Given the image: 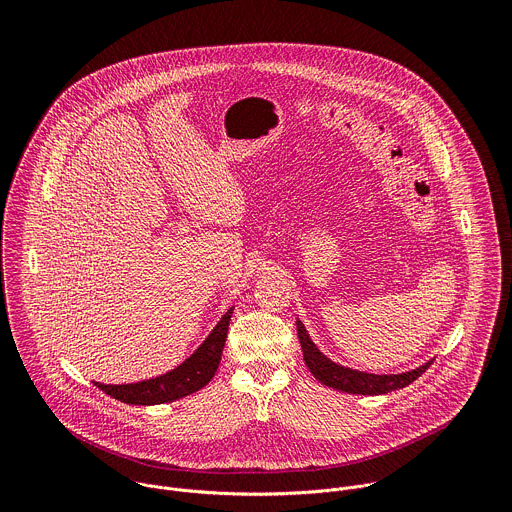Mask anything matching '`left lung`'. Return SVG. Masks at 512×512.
Here are the masks:
<instances>
[{"instance_id":"obj_1","label":"left lung","mask_w":512,"mask_h":512,"mask_svg":"<svg viewBox=\"0 0 512 512\" xmlns=\"http://www.w3.org/2000/svg\"><path fill=\"white\" fill-rule=\"evenodd\" d=\"M298 326V338L302 344V352H304V360L306 367L310 369V373L326 387H332L336 391L342 393H352V395H385L397 389H403L407 385H411L417 377H421L429 364L433 362L427 360L423 362L421 367L407 371V373H399V375H375V373H362L350 367H342V364L330 360L324 352H320V348L314 344V340L310 338L304 322L298 318L296 320Z\"/></svg>"}]
</instances>
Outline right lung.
<instances>
[{
  "label": "right lung",
  "mask_w": 512,
  "mask_h": 512,
  "mask_svg": "<svg viewBox=\"0 0 512 512\" xmlns=\"http://www.w3.org/2000/svg\"><path fill=\"white\" fill-rule=\"evenodd\" d=\"M233 310L235 308L227 310V314L218 320V324L210 330L204 342L182 364H178L176 369L139 383H127V385L95 383V387L105 391L109 397L129 405H162V403H172L200 391L210 383V379L218 369V362H221Z\"/></svg>",
  "instance_id": "obj_1"
}]
</instances>
